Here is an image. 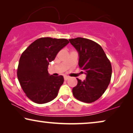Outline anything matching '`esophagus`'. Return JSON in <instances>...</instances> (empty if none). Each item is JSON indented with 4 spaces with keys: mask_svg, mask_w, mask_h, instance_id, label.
<instances>
[{
    "mask_svg": "<svg viewBox=\"0 0 133 133\" xmlns=\"http://www.w3.org/2000/svg\"><path fill=\"white\" fill-rule=\"evenodd\" d=\"M69 78H70V77H69L68 76H64V80H65V81H67V80H68Z\"/></svg>",
    "mask_w": 133,
    "mask_h": 133,
    "instance_id": "esophagus-1",
    "label": "esophagus"
}]
</instances>
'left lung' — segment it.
I'll list each match as a JSON object with an SVG mask.
<instances>
[{"instance_id": "obj_1", "label": "left lung", "mask_w": 133, "mask_h": 133, "mask_svg": "<svg viewBox=\"0 0 133 133\" xmlns=\"http://www.w3.org/2000/svg\"><path fill=\"white\" fill-rule=\"evenodd\" d=\"M79 54V66L86 74L83 82L77 79V85L72 88L76 99L85 103L99 99L108 88L111 81L112 67L100 45L82 37L69 39Z\"/></svg>"}]
</instances>
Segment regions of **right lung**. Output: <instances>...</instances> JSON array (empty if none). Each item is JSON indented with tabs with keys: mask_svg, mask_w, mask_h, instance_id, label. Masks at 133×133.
<instances>
[{
	"mask_svg": "<svg viewBox=\"0 0 133 133\" xmlns=\"http://www.w3.org/2000/svg\"><path fill=\"white\" fill-rule=\"evenodd\" d=\"M68 43L66 39L41 37L22 52L17 75L22 88L31 101L43 104L57 97L64 79L62 76H50L48 67L59 51Z\"/></svg>",
	"mask_w": 133,
	"mask_h": 133,
	"instance_id": "obj_1",
	"label": "right lung"
}]
</instances>
